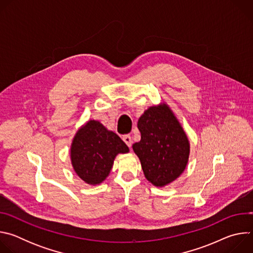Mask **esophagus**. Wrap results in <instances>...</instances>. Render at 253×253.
<instances>
[{
    "instance_id": "34e87169",
    "label": "esophagus",
    "mask_w": 253,
    "mask_h": 253,
    "mask_svg": "<svg viewBox=\"0 0 253 253\" xmlns=\"http://www.w3.org/2000/svg\"><path fill=\"white\" fill-rule=\"evenodd\" d=\"M122 139H123V141L126 143V145H127L128 147H131V145H132V139H131V136H130V135H123V136H122Z\"/></svg>"
}]
</instances>
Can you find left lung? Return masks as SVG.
<instances>
[{
    "instance_id": "8db88e82",
    "label": "left lung",
    "mask_w": 253,
    "mask_h": 253,
    "mask_svg": "<svg viewBox=\"0 0 253 253\" xmlns=\"http://www.w3.org/2000/svg\"><path fill=\"white\" fill-rule=\"evenodd\" d=\"M141 140L133 144L144 175L155 186H165L179 177L187 164L189 142L166 104L150 107L137 123Z\"/></svg>"
}]
</instances>
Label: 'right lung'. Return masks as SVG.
I'll return each mask as SVG.
<instances>
[{"instance_id": "obj_1", "label": "right lung", "mask_w": 253, "mask_h": 253, "mask_svg": "<svg viewBox=\"0 0 253 253\" xmlns=\"http://www.w3.org/2000/svg\"><path fill=\"white\" fill-rule=\"evenodd\" d=\"M128 146L114 132L91 120L79 129L71 146V161L77 175L88 184H99L110 173L118 153Z\"/></svg>"}]
</instances>
